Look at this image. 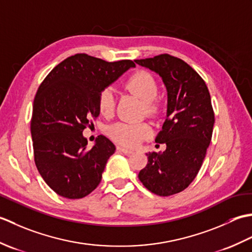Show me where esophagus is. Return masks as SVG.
Segmentation results:
<instances>
[{
    "label": "esophagus",
    "instance_id": "1",
    "mask_svg": "<svg viewBox=\"0 0 252 252\" xmlns=\"http://www.w3.org/2000/svg\"><path fill=\"white\" fill-rule=\"evenodd\" d=\"M118 151H120L121 153L126 154V155H131L133 153L132 149H129V148H126V147H122V146H119L118 147Z\"/></svg>",
    "mask_w": 252,
    "mask_h": 252
}]
</instances>
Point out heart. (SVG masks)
<instances>
[{
  "instance_id": "1",
  "label": "heart",
  "mask_w": 252,
  "mask_h": 252,
  "mask_svg": "<svg viewBox=\"0 0 252 252\" xmlns=\"http://www.w3.org/2000/svg\"><path fill=\"white\" fill-rule=\"evenodd\" d=\"M126 88L138 96L146 104V112L155 115L157 112L156 99L159 88L156 79L146 71H137L127 79ZM116 95L111 88H105L98 96V109L104 117H110L115 112ZM152 129L147 123L117 122L108 127V135L115 142L126 146H133L151 134Z\"/></svg>"
}]
</instances>
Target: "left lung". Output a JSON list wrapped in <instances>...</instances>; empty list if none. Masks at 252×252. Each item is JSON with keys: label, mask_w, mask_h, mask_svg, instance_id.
I'll return each instance as SVG.
<instances>
[{"label": "left lung", "mask_w": 252, "mask_h": 252, "mask_svg": "<svg viewBox=\"0 0 252 252\" xmlns=\"http://www.w3.org/2000/svg\"><path fill=\"white\" fill-rule=\"evenodd\" d=\"M134 62L161 78L168 96L165 121L155 140L167 148L146 154L148 162L138 179L156 195L178 194L196 178L211 142L210 94L199 74L180 58L162 54Z\"/></svg>", "instance_id": "1"}]
</instances>
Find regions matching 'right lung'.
Returning <instances> with one entry per match:
<instances>
[{"mask_svg":"<svg viewBox=\"0 0 252 252\" xmlns=\"http://www.w3.org/2000/svg\"><path fill=\"white\" fill-rule=\"evenodd\" d=\"M134 67L132 61L108 63L76 54L58 63L40 85L30 126L34 161L56 194L79 199L99 184L116 147L99 135L88 148L82 133L99 116L100 91Z\"/></svg>","mask_w":252,"mask_h":252,"instance_id":"obj_1","label":"right lung"}]
</instances>
